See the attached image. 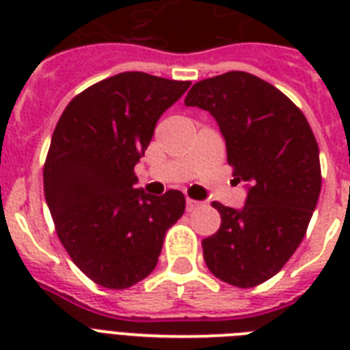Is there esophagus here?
I'll return each instance as SVG.
<instances>
[{
	"label": "esophagus",
	"instance_id": "obj_1",
	"mask_svg": "<svg viewBox=\"0 0 350 350\" xmlns=\"http://www.w3.org/2000/svg\"><path fill=\"white\" fill-rule=\"evenodd\" d=\"M185 203H187V211H189V213L202 205V202H196V200H191V198H187Z\"/></svg>",
	"mask_w": 350,
	"mask_h": 350
}]
</instances>
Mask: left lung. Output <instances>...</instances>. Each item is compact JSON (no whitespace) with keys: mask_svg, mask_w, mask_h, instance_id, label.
<instances>
[{"mask_svg":"<svg viewBox=\"0 0 350 350\" xmlns=\"http://www.w3.org/2000/svg\"><path fill=\"white\" fill-rule=\"evenodd\" d=\"M185 105L208 111L227 145L245 207L214 202L221 225L202 241L208 271L249 288L282 271L301 243L321 191L320 148L304 112L258 76L241 70L192 85Z\"/></svg>","mask_w":350,"mask_h":350,"instance_id":"8db88e82","label":"left lung"}]
</instances>
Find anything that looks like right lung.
Instances as JSON below:
<instances>
[{
    "instance_id": "1",
    "label": "right lung",
    "mask_w": 350,
    "mask_h": 350,
    "mask_svg": "<svg viewBox=\"0 0 350 350\" xmlns=\"http://www.w3.org/2000/svg\"><path fill=\"white\" fill-rule=\"evenodd\" d=\"M191 81L121 72L79 92L63 111L43 167L56 234L70 260L101 287L129 288L154 271L185 196L134 189V165L159 116Z\"/></svg>"
}]
</instances>
